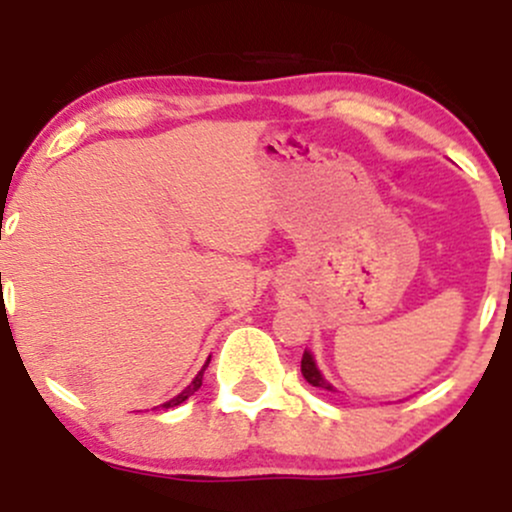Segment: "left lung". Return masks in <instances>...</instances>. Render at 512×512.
<instances>
[{"label":"left lung","mask_w":512,"mask_h":512,"mask_svg":"<svg viewBox=\"0 0 512 512\" xmlns=\"http://www.w3.org/2000/svg\"><path fill=\"white\" fill-rule=\"evenodd\" d=\"M301 373H303V378L308 380V383L313 385V387H322V390L334 392V387H332L330 383H327V380L320 375V370H317L313 356H310L308 351H305L303 358H301Z\"/></svg>","instance_id":"obj_1"}]
</instances>
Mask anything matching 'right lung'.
<instances>
[{
    "label": "right lung",
    "instance_id": "obj_1",
    "mask_svg": "<svg viewBox=\"0 0 512 512\" xmlns=\"http://www.w3.org/2000/svg\"><path fill=\"white\" fill-rule=\"evenodd\" d=\"M207 366H209V361H207V363H204V368H207ZM204 368H202V370H199V373H197V378H195V380H192V383H190V385H187V387H185V390H182L178 397H173V399H170V402H166V404H161V407H163V409H173V407H178V404H182V402H185V399H187V397H192V395H195V392L199 390V387H202V378H204Z\"/></svg>",
    "mask_w": 512,
    "mask_h": 512
}]
</instances>
